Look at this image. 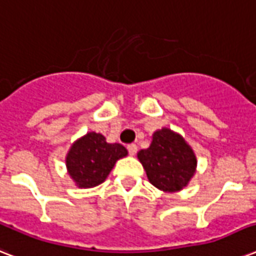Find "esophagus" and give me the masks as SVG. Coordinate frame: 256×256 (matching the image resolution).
<instances>
[{
	"label": "esophagus",
	"instance_id": "esophagus-1",
	"mask_svg": "<svg viewBox=\"0 0 256 256\" xmlns=\"http://www.w3.org/2000/svg\"><path fill=\"white\" fill-rule=\"evenodd\" d=\"M128 154H130V156H136V152H138V148H136V144H132L128 146Z\"/></svg>",
	"mask_w": 256,
	"mask_h": 256
}]
</instances>
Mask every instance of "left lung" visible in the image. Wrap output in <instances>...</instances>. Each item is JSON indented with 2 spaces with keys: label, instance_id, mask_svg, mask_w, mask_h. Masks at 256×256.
<instances>
[{
  "label": "left lung",
  "instance_id": "8db88e82",
  "mask_svg": "<svg viewBox=\"0 0 256 256\" xmlns=\"http://www.w3.org/2000/svg\"><path fill=\"white\" fill-rule=\"evenodd\" d=\"M138 160L148 182L164 192H178L190 183L196 172L194 150L179 132L162 128L152 134L150 148L140 150Z\"/></svg>",
  "mask_w": 256,
  "mask_h": 256
}]
</instances>
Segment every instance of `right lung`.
<instances>
[{
	"label": "right lung",
	"instance_id": "obj_1",
	"mask_svg": "<svg viewBox=\"0 0 256 256\" xmlns=\"http://www.w3.org/2000/svg\"><path fill=\"white\" fill-rule=\"evenodd\" d=\"M128 154L124 146L108 144L100 132H86L74 140L66 154L68 174L80 188H92L104 183L116 160Z\"/></svg>",
	"mask_w": 256,
	"mask_h": 256
}]
</instances>
